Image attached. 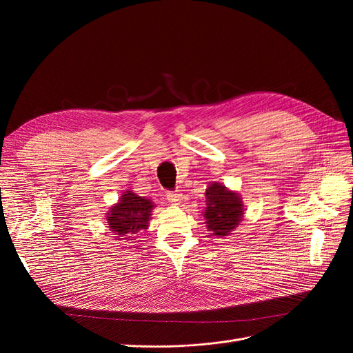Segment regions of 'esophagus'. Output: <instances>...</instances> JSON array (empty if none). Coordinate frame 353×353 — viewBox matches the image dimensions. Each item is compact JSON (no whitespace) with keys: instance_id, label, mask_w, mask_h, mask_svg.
<instances>
[{"instance_id":"1","label":"esophagus","mask_w":353,"mask_h":353,"mask_svg":"<svg viewBox=\"0 0 353 353\" xmlns=\"http://www.w3.org/2000/svg\"><path fill=\"white\" fill-rule=\"evenodd\" d=\"M165 197H167V200L176 203V205H179L180 200H181V194L179 192H167Z\"/></svg>"}]
</instances>
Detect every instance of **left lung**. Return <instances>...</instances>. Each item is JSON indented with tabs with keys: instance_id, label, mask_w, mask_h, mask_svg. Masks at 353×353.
I'll use <instances>...</instances> for the list:
<instances>
[{
	"instance_id": "8db88e82",
	"label": "left lung",
	"mask_w": 353,
	"mask_h": 353,
	"mask_svg": "<svg viewBox=\"0 0 353 353\" xmlns=\"http://www.w3.org/2000/svg\"><path fill=\"white\" fill-rule=\"evenodd\" d=\"M205 219L208 229L217 237L229 236L243 217V203L236 192L220 183H212L206 189Z\"/></svg>"
}]
</instances>
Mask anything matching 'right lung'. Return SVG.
I'll return each instance as SVG.
<instances>
[{"mask_svg":"<svg viewBox=\"0 0 353 353\" xmlns=\"http://www.w3.org/2000/svg\"><path fill=\"white\" fill-rule=\"evenodd\" d=\"M153 208L152 200L127 190L107 213L108 228L113 234H117V240H133L130 237L148 228Z\"/></svg>","mask_w":353,"mask_h":353,"instance_id":"obj_1","label":"right lung"}]
</instances>
